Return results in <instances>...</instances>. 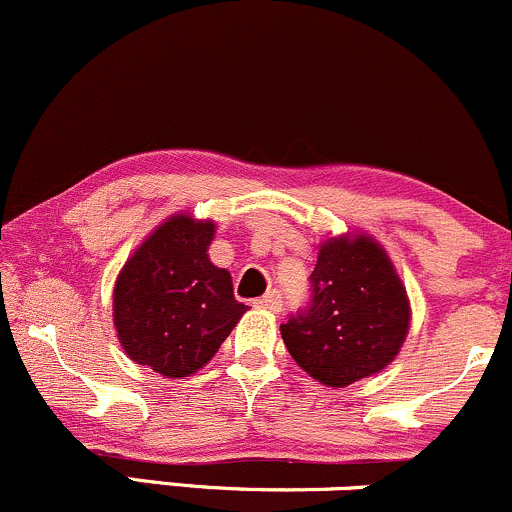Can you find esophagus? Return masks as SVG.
<instances>
[{"instance_id":"esophagus-1","label":"esophagus","mask_w":512,"mask_h":512,"mask_svg":"<svg viewBox=\"0 0 512 512\" xmlns=\"http://www.w3.org/2000/svg\"><path fill=\"white\" fill-rule=\"evenodd\" d=\"M255 306L257 308H265V311L279 313V311H282V306H284L282 294H279V291H267V294L262 296V299L255 301Z\"/></svg>"}]
</instances>
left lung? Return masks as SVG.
Instances as JSON below:
<instances>
[{"mask_svg":"<svg viewBox=\"0 0 512 512\" xmlns=\"http://www.w3.org/2000/svg\"><path fill=\"white\" fill-rule=\"evenodd\" d=\"M411 325V303L372 235H338L318 247L311 301L282 325L289 355L313 379L342 389L393 362Z\"/></svg>","mask_w":512,"mask_h":512,"instance_id":"obj_1","label":"left lung"}]
</instances>
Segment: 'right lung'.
Masks as SVG:
<instances>
[{
  "instance_id": "obj_1",
  "label": "right lung",
  "mask_w": 512,
  "mask_h": 512,
  "mask_svg": "<svg viewBox=\"0 0 512 512\" xmlns=\"http://www.w3.org/2000/svg\"><path fill=\"white\" fill-rule=\"evenodd\" d=\"M213 221L174 213L128 257L114 286L126 355L167 379L199 372L247 311L228 269L209 260Z\"/></svg>"
}]
</instances>
